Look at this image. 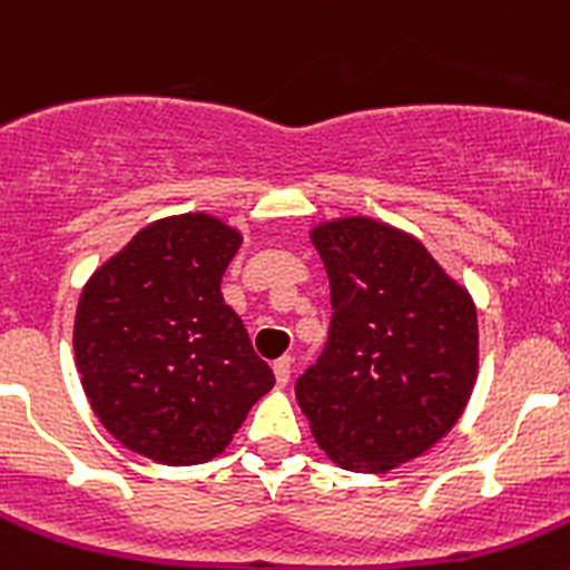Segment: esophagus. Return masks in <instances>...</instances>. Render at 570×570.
<instances>
[{
	"mask_svg": "<svg viewBox=\"0 0 570 570\" xmlns=\"http://www.w3.org/2000/svg\"><path fill=\"white\" fill-rule=\"evenodd\" d=\"M291 365H294V362H291V356H279V360L274 362V376H276V385H279V387L288 385Z\"/></svg>",
	"mask_w": 570,
	"mask_h": 570,
	"instance_id": "obj_1",
	"label": "esophagus"
}]
</instances>
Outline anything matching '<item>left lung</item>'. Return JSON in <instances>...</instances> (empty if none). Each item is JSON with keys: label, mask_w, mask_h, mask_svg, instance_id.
<instances>
[{"label": "left lung", "mask_w": 570, "mask_h": 570, "mask_svg": "<svg viewBox=\"0 0 570 570\" xmlns=\"http://www.w3.org/2000/svg\"><path fill=\"white\" fill-rule=\"evenodd\" d=\"M311 242L334 314L296 402L328 460L387 473L460 422L480 371L476 305L414 234L380 219L340 216Z\"/></svg>", "instance_id": "1"}]
</instances>
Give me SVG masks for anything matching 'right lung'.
<instances>
[{
	"label": "right lung",
	"mask_w": 570,
	"mask_h": 570,
	"mask_svg": "<svg viewBox=\"0 0 570 570\" xmlns=\"http://www.w3.org/2000/svg\"><path fill=\"white\" fill-rule=\"evenodd\" d=\"M242 234L216 216H165L102 262L79 296L73 354L94 414L159 465H199L230 445L274 371L223 299Z\"/></svg>",
	"instance_id": "add662e5"
}]
</instances>
